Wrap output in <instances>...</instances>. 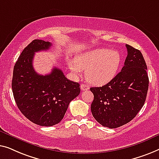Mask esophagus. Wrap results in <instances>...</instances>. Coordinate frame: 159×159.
Masks as SVG:
<instances>
[{
	"mask_svg": "<svg viewBox=\"0 0 159 159\" xmlns=\"http://www.w3.org/2000/svg\"><path fill=\"white\" fill-rule=\"evenodd\" d=\"M80 88H81L82 90L85 91V90H88V89H89V86H87V85H86V84H83L80 85Z\"/></svg>",
	"mask_w": 159,
	"mask_h": 159,
	"instance_id": "1",
	"label": "esophagus"
}]
</instances>
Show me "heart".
<instances>
[{
    "label": "heart",
    "mask_w": 159,
    "mask_h": 159,
    "mask_svg": "<svg viewBox=\"0 0 159 159\" xmlns=\"http://www.w3.org/2000/svg\"><path fill=\"white\" fill-rule=\"evenodd\" d=\"M121 63V55L117 50L99 48L82 53L75 60H68V66L75 75L85 70V77L91 84L102 86L115 76Z\"/></svg>",
    "instance_id": "obj_1"
}]
</instances>
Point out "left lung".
<instances>
[{"label": "left lung", "instance_id": "1", "mask_svg": "<svg viewBox=\"0 0 159 159\" xmlns=\"http://www.w3.org/2000/svg\"><path fill=\"white\" fill-rule=\"evenodd\" d=\"M127 56L122 70L108 84L91 87L93 117L102 126L117 128L128 123L146 102L149 80L141 52L126 44Z\"/></svg>", "mask_w": 159, "mask_h": 159}]
</instances>
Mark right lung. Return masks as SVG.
I'll use <instances>...</instances> for the list:
<instances>
[{"label": "right lung", "mask_w": 159, "mask_h": 159, "mask_svg": "<svg viewBox=\"0 0 159 159\" xmlns=\"http://www.w3.org/2000/svg\"><path fill=\"white\" fill-rule=\"evenodd\" d=\"M49 42L34 39L20 55L13 68L12 91L21 112L34 124L50 127L61 121L70 102L79 95L80 84L68 80L54 68L48 75H39L33 67L34 53L48 50Z\"/></svg>", "instance_id": "obj_1"}]
</instances>
